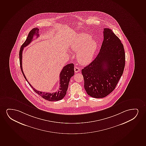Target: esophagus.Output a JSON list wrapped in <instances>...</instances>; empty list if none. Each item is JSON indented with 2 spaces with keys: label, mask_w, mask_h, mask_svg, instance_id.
<instances>
[{
  "label": "esophagus",
  "mask_w": 146,
  "mask_h": 146,
  "mask_svg": "<svg viewBox=\"0 0 146 146\" xmlns=\"http://www.w3.org/2000/svg\"><path fill=\"white\" fill-rule=\"evenodd\" d=\"M74 71L75 73H77V72H79L80 69L78 67L75 66L74 67Z\"/></svg>",
  "instance_id": "34e87169"
}]
</instances>
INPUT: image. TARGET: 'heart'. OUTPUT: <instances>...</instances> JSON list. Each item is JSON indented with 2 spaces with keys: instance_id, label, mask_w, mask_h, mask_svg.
<instances>
[{
  "instance_id": "obj_1",
  "label": "heart",
  "mask_w": 146,
  "mask_h": 146,
  "mask_svg": "<svg viewBox=\"0 0 146 146\" xmlns=\"http://www.w3.org/2000/svg\"><path fill=\"white\" fill-rule=\"evenodd\" d=\"M98 47L97 42L88 34L76 35L71 44L72 50L78 52L77 59L80 64L87 65L93 59Z\"/></svg>"
}]
</instances>
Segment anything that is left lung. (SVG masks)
Masks as SVG:
<instances>
[{"label": "left lung", "mask_w": 146, "mask_h": 146, "mask_svg": "<svg viewBox=\"0 0 146 146\" xmlns=\"http://www.w3.org/2000/svg\"><path fill=\"white\" fill-rule=\"evenodd\" d=\"M104 40L96 58L82 70L84 88L90 96L102 98L113 91L123 74L125 51L112 31L104 29Z\"/></svg>", "instance_id": "1"}]
</instances>
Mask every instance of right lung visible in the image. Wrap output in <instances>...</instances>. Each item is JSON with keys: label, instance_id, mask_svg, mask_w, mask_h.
<instances>
[{"label": "right lung", "instance_id": "right-lung-1", "mask_svg": "<svg viewBox=\"0 0 146 146\" xmlns=\"http://www.w3.org/2000/svg\"><path fill=\"white\" fill-rule=\"evenodd\" d=\"M38 31L39 29L38 28L33 29L29 33L28 36L27 38V39L25 42L23 43L20 48V50L19 51V60H20V68L21 71L23 73V76L24 77L25 79L27 82L28 83L29 85L32 87L33 90L38 95H40V97L42 98L45 99L46 100L53 102V101H57V100H61L65 97V96L66 94V92L68 89L69 83L70 81V78L71 77L73 76L74 74V64L73 63L68 64L65 66L63 68L62 70L60 73L59 78H60V86L58 91L56 92L53 93H46V92H42L40 91H38L36 89L33 87L29 83L26 77L25 76V74L24 73L22 68V52H23V49L24 47L29 45L30 44L31 42H32L33 40V37L35 35H36V38L39 36L38 34Z\"/></svg>", "mask_w": 146, "mask_h": 146}]
</instances>
